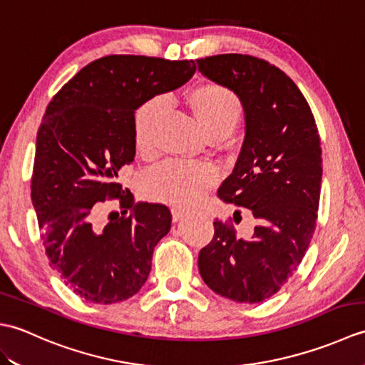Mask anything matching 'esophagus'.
<instances>
[{"mask_svg": "<svg viewBox=\"0 0 365 365\" xmlns=\"http://www.w3.org/2000/svg\"><path fill=\"white\" fill-rule=\"evenodd\" d=\"M173 220L177 222V221H182L185 216L188 215V212L185 210V208H182V207H173Z\"/></svg>", "mask_w": 365, "mask_h": 365, "instance_id": "34e87169", "label": "esophagus"}]
</instances>
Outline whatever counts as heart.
I'll list each match as a JSON object with an SVG mask.
<instances>
[{"label":"heart","mask_w":365,"mask_h":365,"mask_svg":"<svg viewBox=\"0 0 365 365\" xmlns=\"http://www.w3.org/2000/svg\"><path fill=\"white\" fill-rule=\"evenodd\" d=\"M188 105L207 136L213 139L230 135L242 118L243 106L234 91L220 83H199L187 91ZM163 102L150 98L133 115V139L138 153L152 158L157 152V128L163 114ZM218 180V170L207 163L166 161L145 178V192L157 202L191 207Z\"/></svg>","instance_id":"heart-1"}]
</instances>
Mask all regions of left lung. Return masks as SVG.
I'll return each mask as SVG.
<instances>
[{
    "label": "left lung",
    "mask_w": 365,
    "mask_h": 365,
    "mask_svg": "<svg viewBox=\"0 0 365 365\" xmlns=\"http://www.w3.org/2000/svg\"><path fill=\"white\" fill-rule=\"evenodd\" d=\"M196 63L208 80L234 91L245 110L242 152L218 197L250 208L259 222L243 240L216 220L199 273L224 298L260 302L289 281L312 240L323 173L319 128L297 84L267 61L229 53Z\"/></svg>",
    "instance_id": "1"
}]
</instances>
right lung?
Wrapping results in <instances>:
<instances>
[{"label":"right lung","mask_w":365,"mask_h":365,"mask_svg":"<svg viewBox=\"0 0 365 365\" xmlns=\"http://www.w3.org/2000/svg\"><path fill=\"white\" fill-rule=\"evenodd\" d=\"M195 72V61L111 54L83 67L46 108L31 199L50 267L86 301L128 299L149 277L173 216L163 204H135L118 173L136 153L135 111ZM106 198H119L123 212L98 227L95 215Z\"/></svg>","instance_id":"right-lung-1"}]
</instances>
